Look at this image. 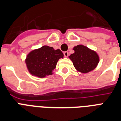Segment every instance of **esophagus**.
<instances>
[{"mask_svg": "<svg viewBox=\"0 0 121 121\" xmlns=\"http://www.w3.org/2000/svg\"><path fill=\"white\" fill-rule=\"evenodd\" d=\"M64 56L65 57H67L68 56H69V52H67V51H66V52H64Z\"/></svg>", "mask_w": 121, "mask_h": 121, "instance_id": "esophagus-1", "label": "esophagus"}]
</instances>
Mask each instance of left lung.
<instances>
[{
    "label": "left lung",
    "mask_w": 121,
    "mask_h": 121,
    "mask_svg": "<svg viewBox=\"0 0 121 121\" xmlns=\"http://www.w3.org/2000/svg\"><path fill=\"white\" fill-rule=\"evenodd\" d=\"M74 51L69 58L73 63L76 70L86 74L94 70L99 64L100 57L95 50L83 45H78L73 48Z\"/></svg>",
    "instance_id": "1"
}]
</instances>
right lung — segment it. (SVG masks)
I'll return each mask as SVG.
<instances>
[{
    "mask_svg": "<svg viewBox=\"0 0 121 121\" xmlns=\"http://www.w3.org/2000/svg\"><path fill=\"white\" fill-rule=\"evenodd\" d=\"M63 57L64 54L60 50L43 45L29 52L25 63L31 75L43 78L54 74L58 60Z\"/></svg>",
    "mask_w": 121,
    "mask_h": 121,
    "instance_id": "obj_1",
    "label": "right lung"
}]
</instances>
